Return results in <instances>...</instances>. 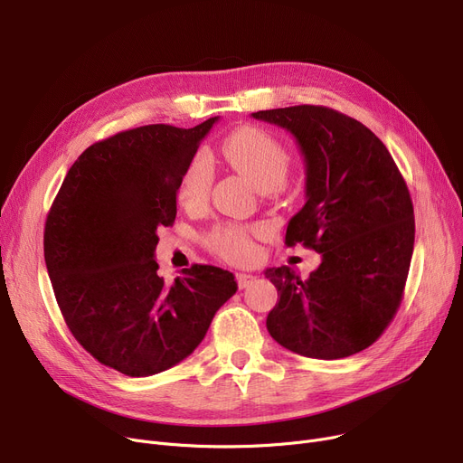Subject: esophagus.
Masks as SVG:
<instances>
[{
    "label": "esophagus",
    "mask_w": 463,
    "mask_h": 463,
    "mask_svg": "<svg viewBox=\"0 0 463 463\" xmlns=\"http://www.w3.org/2000/svg\"><path fill=\"white\" fill-rule=\"evenodd\" d=\"M257 278L253 274H236V281L240 288H248Z\"/></svg>",
    "instance_id": "1"
}]
</instances>
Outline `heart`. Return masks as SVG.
Instances as JSON below:
<instances>
[{
	"label": "heart",
	"mask_w": 463,
	"mask_h": 463,
	"mask_svg": "<svg viewBox=\"0 0 463 463\" xmlns=\"http://www.w3.org/2000/svg\"><path fill=\"white\" fill-rule=\"evenodd\" d=\"M223 159L238 175L250 180L259 191H278L288 173V154L285 146L257 128H241L222 142ZM212 165L206 157L197 156L182 176L178 199L187 208L201 206L210 193ZM210 248L231 262H246L253 257L255 248L251 231L241 225H222L210 232Z\"/></svg>",
	"instance_id": "heart-1"
}]
</instances>
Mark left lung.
Segmentation results:
<instances>
[{
    "mask_svg": "<svg viewBox=\"0 0 463 463\" xmlns=\"http://www.w3.org/2000/svg\"><path fill=\"white\" fill-rule=\"evenodd\" d=\"M295 137L306 166V204L285 244L321 253L307 279L288 266L264 276L278 288L266 328L302 356L335 360L370 347L396 315L415 246V213L386 146L342 112L298 105L259 110Z\"/></svg>",
    "mask_w": 463,
    "mask_h": 463,
    "instance_id": "obj_1",
    "label": "left lung"
}]
</instances>
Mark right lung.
<instances>
[{"label": "right lung", "instance_id": "add662e5", "mask_svg": "<svg viewBox=\"0 0 463 463\" xmlns=\"http://www.w3.org/2000/svg\"><path fill=\"white\" fill-rule=\"evenodd\" d=\"M217 119L91 144L48 212L44 262L63 319L93 358L124 375H156L187 358L238 288L210 264L166 283L154 259L157 229L175 223L182 176Z\"/></svg>", "mask_w": 463, "mask_h": 463}]
</instances>
